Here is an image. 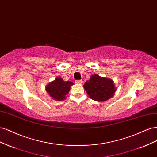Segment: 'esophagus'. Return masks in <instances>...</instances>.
Returning a JSON list of instances; mask_svg holds the SVG:
<instances>
[{
  "label": "esophagus",
  "mask_w": 157,
  "mask_h": 157,
  "mask_svg": "<svg viewBox=\"0 0 157 157\" xmlns=\"http://www.w3.org/2000/svg\"><path fill=\"white\" fill-rule=\"evenodd\" d=\"M82 80H75V83H77V84H80V83H82Z\"/></svg>",
  "instance_id": "obj_1"
}]
</instances>
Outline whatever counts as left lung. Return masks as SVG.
<instances>
[{
    "label": "left lung",
    "mask_w": 157,
    "mask_h": 157,
    "mask_svg": "<svg viewBox=\"0 0 157 157\" xmlns=\"http://www.w3.org/2000/svg\"><path fill=\"white\" fill-rule=\"evenodd\" d=\"M84 88L90 98L96 101H105L114 96L116 91L113 81L94 74L85 82Z\"/></svg>",
    "instance_id": "left-lung-1"
}]
</instances>
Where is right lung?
Returning <instances> with one entry per match:
<instances>
[{"label": "right lung", "mask_w": 157, "mask_h": 157, "mask_svg": "<svg viewBox=\"0 0 157 157\" xmlns=\"http://www.w3.org/2000/svg\"><path fill=\"white\" fill-rule=\"evenodd\" d=\"M73 83L71 81H64L62 78L57 77L46 87V92L55 100L62 101L65 99V95L68 94L71 86Z\"/></svg>", "instance_id": "add662e5"}]
</instances>
